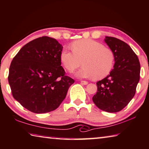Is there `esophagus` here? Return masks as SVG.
Instances as JSON below:
<instances>
[{"instance_id":"1","label":"esophagus","mask_w":149,"mask_h":149,"mask_svg":"<svg viewBox=\"0 0 149 149\" xmlns=\"http://www.w3.org/2000/svg\"><path fill=\"white\" fill-rule=\"evenodd\" d=\"M81 83L83 84V85H87V84H88V82L86 81H81Z\"/></svg>"}]
</instances>
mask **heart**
<instances>
[{"label": "heart", "instance_id": "b5f03b06", "mask_svg": "<svg viewBox=\"0 0 149 149\" xmlns=\"http://www.w3.org/2000/svg\"><path fill=\"white\" fill-rule=\"evenodd\" d=\"M72 50L64 49L60 58L68 71L73 72L81 65L75 72L78 78H93L100 79L106 77L114 65V55L109 48L91 39H83L73 42Z\"/></svg>", "mask_w": 149, "mask_h": 149}]
</instances>
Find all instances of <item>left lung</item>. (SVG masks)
<instances>
[{
	"label": "left lung",
	"mask_w": 149,
	"mask_h": 149,
	"mask_svg": "<svg viewBox=\"0 0 149 149\" xmlns=\"http://www.w3.org/2000/svg\"><path fill=\"white\" fill-rule=\"evenodd\" d=\"M104 41L113 53L115 64L109 74L96 83L98 90L93 100L99 109L116 113L125 107L136 94L140 63L126 43L110 36H105Z\"/></svg>",
	"instance_id": "8db88e82"
}]
</instances>
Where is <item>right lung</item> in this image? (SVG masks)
Returning <instances> with one entry per match:
<instances>
[{"label":"right lung","instance_id":"1","mask_svg":"<svg viewBox=\"0 0 149 149\" xmlns=\"http://www.w3.org/2000/svg\"><path fill=\"white\" fill-rule=\"evenodd\" d=\"M63 48L56 40L42 36L24 45L13 58L8 75L12 95L30 111L56 109L74 83L61 66Z\"/></svg>","mask_w":149,"mask_h":149}]
</instances>
